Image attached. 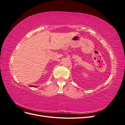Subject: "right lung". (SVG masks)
<instances>
[{"label": "right lung", "instance_id": "1", "mask_svg": "<svg viewBox=\"0 0 125 125\" xmlns=\"http://www.w3.org/2000/svg\"><path fill=\"white\" fill-rule=\"evenodd\" d=\"M29 86H31V87H34V88H35V87H36V88H37V86H35V85H29Z\"/></svg>", "mask_w": 125, "mask_h": 125}]
</instances>
